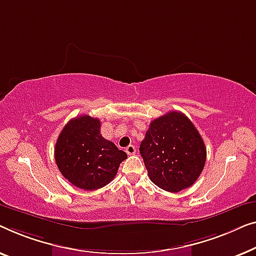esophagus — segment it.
I'll use <instances>...</instances> for the list:
<instances>
[{"instance_id": "esophagus-1", "label": "esophagus", "mask_w": 256, "mask_h": 256, "mask_svg": "<svg viewBox=\"0 0 256 256\" xmlns=\"http://www.w3.org/2000/svg\"><path fill=\"white\" fill-rule=\"evenodd\" d=\"M125 152H126L128 156H133L136 153V147L133 145H128L126 148H125Z\"/></svg>"}]
</instances>
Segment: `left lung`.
I'll return each instance as SVG.
<instances>
[{"label":"left lung","mask_w":256,"mask_h":256,"mask_svg":"<svg viewBox=\"0 0 256 256\" xmlns=\"http://www.w3.org/2000/svg\"><path fill=\"white\" fill-rule=\"evenodd\" d=\"M139 150L150 181L169 192L192 186L206 160L200 132L180 111H170L150 122Z\"/></svg>","instance_id":"obj_1"}]
</instances>
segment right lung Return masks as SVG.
<instances>
[{"label":"right lung","instance_id":"right-lung-1","mask_svg":"<svg viewBox=\"0 0 256 256\" xmlns=\"http://www.w3.org/2000/svg\"><path fill=\"white\" fill-rule=\"evenodd\" d=\"M100 122L88 114L75 117L58 136L54 158L62 176L84 190H96L114 178L126 153L100 134Z\"/></svg>","mask_w":256,"mask_h":256}]
</instances>
